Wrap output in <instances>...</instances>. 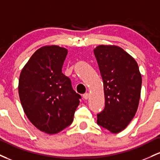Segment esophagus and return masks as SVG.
<instances>
[{
	"label": "esophagus",
	"mask_w": 160,
	"mask_h": 160,
	"mask_svg": "<svg viewBox=\"0 0 160 160\" xmlns=\"http://www.w3.org/2000/svg\"><path fill=\"white\" fill-rule=\"evenodd\" d=\"M89 98V94L88 93H85V94H83V98L85 100H88Z\"/></svg>",
	"instance_id": "obj_1"
}]
</instances>
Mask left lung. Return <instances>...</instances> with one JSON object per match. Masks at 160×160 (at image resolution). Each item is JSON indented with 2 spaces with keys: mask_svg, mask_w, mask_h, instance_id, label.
Masks as SVG:
<instances>
[{
  "mask_svg": "<svg viewBox=\"0 0 160 160\" xmlns=\"http://www.w3.org/2000/svg\"><path fill=\"white\" fill-rule=\"evenodd\" d=\"M103 82L105 107L97 123L112 133L122 131L135 115L142 78L134 59L117 46L100 45L94 50Z\"/></svg>",
  "mask_w": 160,
  "mask_h": 160,
  "instance_id": "1",
  "label": "left lung"
}]
</instances>
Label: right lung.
I'll use <instances>...</instances> for the list:
<instances>
[{
    "label": "right lung",
    "mask_w": 160,
    "mask_h": 160,
    "mask_svg": "<svg viewBox=\"0 0 160 160\" xmlns=\"http://www.w3.org/2000/svg\"><path fill=\"white\" fill-rule=\"evenodd\" d=\"M67 50L45 46L34 53L19 79V95L29 121L41 132L52 134L70 125L80 94L62 72Z\"/></svg>",
    "instance_id": "add662e5"
}]
</instances>
